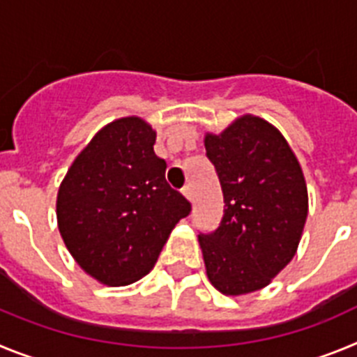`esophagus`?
<instances>
[{
	"instance_id": "34e87169",
	"label": "esophagus",
	"mask_w": 357,
	"mask_h": 357,
	"mask_svg": "<svg viewBox=\"0 0 357 357\" xmlns=\"http://www.w3.org/2000/svg\"><path fill=\"white\" fill-rule=\"evenodd\" d=\"M182 195H184L185 198H188V200H193V185L191 184H188V185H184V189H182Z\"/></svg>"
}]
</instances>
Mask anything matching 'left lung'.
Listing matches in <instances>:
<instances>
[{
  "label": "left lung",
  "instance_id": "1",
  "mask_svg": "<svg viewBox=\"0 0 357 357\" xmlns=\"http://www.w3.org/2000/svg\"><path fill=\"white\" fill-rule=\"evenodd\" d=\"M222 184V223L198 236L207 279L227 296L266 288L295 257L307 218L304 172L286 137L266 119L238 116L204 135Z\"/></svg>",
  "mask_w": 357,
  "mask_h": 357
}]
</instances>
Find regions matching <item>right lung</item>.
Masks as SVG:
<instances>
[{
    "mask_svg": "<svg viewBox=\"0 0 357 357\" xmlns=\"http://www.w3.org/2000/svg\"><path fill=\"white\" fill-rule=\"evenodd\" d=\"M157 132L139 116L107 123L69 166L56 193V225L87 275L128 286L155 266L191 204L166 182Z\"/></svg>",
    "mask_w": 357,
    "mask_h": 357,
    "instance_id": "add662e5",
    "label": "right lung"
}]
</instances>
